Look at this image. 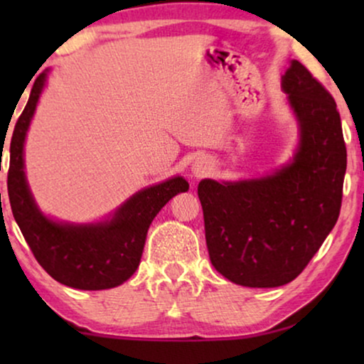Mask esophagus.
I'll use <instances>...</instances> for the list:
<instances>
[{"instance_id": "1", "label": "esophagus", "mask_w": 364, "mask_h": 364, "mask_svg": "<svg viewBox=\"0 0 364 364\" xmlns=\"http://www.w3.org/2000/svg\"><path fill=\"white\" fill-rule=\"evenodd\" d=\"M210 171V162L205 161V159H197L196 162L192 164V172L196 177H202Z\"/></svg>"}]
</instances>
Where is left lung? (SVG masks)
Instances as JSON below:
<instances>
[{"label": "left lung", "instance_id": "8db88e82", "mask_svg": "<svg viewBox=\"0 0 364 364\" xmlns=\"http://www.w3.org/2000/svg\"><path fill=\"white\" fill-rule=\"evenodd\" d=\"M300 141L268 176L198 183L212 265L227 280L273 288L300 275L340 215L346 146L331 94L293 59L282 76Z\"/></svg>", "mask_w": 364, "mask_h": 364}]
</instances>
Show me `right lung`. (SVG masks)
I'll return each mask as SVG.
<instances>
[{
    "label": "right lung",
    "mask_w": 364,
    "mask_h": 364,
    "mask_svg": "<svg viewBox=\"0 0 364 364\" xmlns=\"http://www.w3.org/2000/svg\"><path fill=\"white\" fill-rule=\"evenodd\" d=\"M46 77L43 73L34 81L9 146L8 196L14 220L39 265L56 282L77 290L119 287L137 270L152 220L172 197L188 191V182L177 176L142 188L96 223L59 222L44 215L24 173V141Z\"/></svg>",
    "instance_id": "right-lung-1"
}]
</instances>
